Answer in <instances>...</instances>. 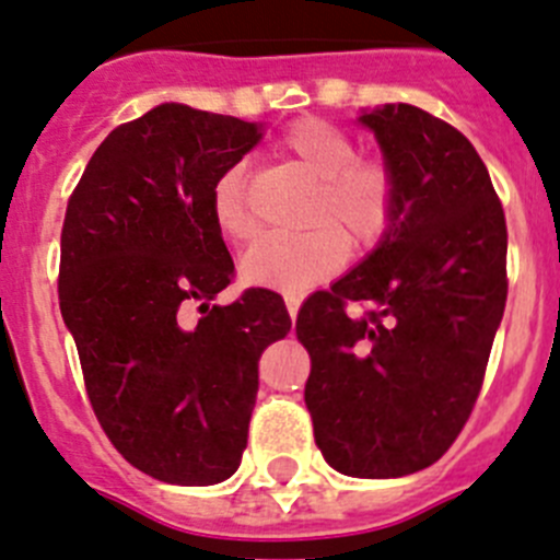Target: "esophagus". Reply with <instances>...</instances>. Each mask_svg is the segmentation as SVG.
<instances>
[{
  "instance_id": "esophagus-1",
  "label": "esophagus",
  "mask_w": 560,
  "mask_h": 560,
  "mask_svg": "<svg viewBox=\"0 0 560 560\" xmlns=\"http://www.w3.org/2000/svg\"><path fill=\"white\" fill-rule=\"evenodd\" d=\"M284 304H287V312H290V317L295 320V315H299V310H301L299 292H284Z\"/></svg>"
}]
</instances>
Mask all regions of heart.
Masks as SVG:
<instances>
[{
	"instance_id": "obj_1",
	"label": "heart",
	"mask_w": 560,
	"mask_h": 560,
	"mask_svg": "<svg viewBox=\"0 0 560 560\" xmlns=\"http://www.w3.org/2000/svg\"><path fill=\"white\" fill-rule=\"evenodd\" d=\"M279 150L292 167L315 180L304 234L265 236L243 256V279L256 287L301 292L329 279L351 246L374 248L390 234L399 211V180L380 155H357V144L324 119H299ZM211 220L231 243H248L256 223L245 203V167L231 164L211 186Z\"/></svg>"
}]
</instances>
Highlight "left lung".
<instances>
[{
	"label": "left lung",
	"instance_id": "obj_1",
	"mask_svg": "<svg viewBox=\"0 0 560 560\" xmlns=\"http://www.w3.org/2000/svg\"><path fill=\"white\" fill-rule=\"evenodd\" d=\"M399 180L390 234L306 299L295 335L317 450L349 477H405L450 450L508 299L505 211L475 144L416 105L362 110ZM360 305V311H351Z\"/></svg>",
	"mask_w": 560,
	"mask_h": 560
}]
</instances>
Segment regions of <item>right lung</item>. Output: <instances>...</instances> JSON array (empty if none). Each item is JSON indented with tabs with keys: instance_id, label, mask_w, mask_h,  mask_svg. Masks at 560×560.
I'll use <instances>...</instances> for the list:
<instances>
[{
	"instance_id": "obj_1",
	"label": "right lung",
	"mask_w": 560,
	"mask_h": 560,
	"mask_svg": "<svg viewBox=\"0 0 560 560\" xmlns=\"http://www.w3.org/2000/svg\"><path fill=\"white\" fill-rule=\"evenodd\" d=\"M259 139L256 122L155 105L94 150L60 231V315L94 416L130 466L173 486H214L240 468L256 365L292 326L261 287L209 304L234 279L211 186ZM192 303L205 317L186 327Z\"/></svg>"
}]
</instances>
